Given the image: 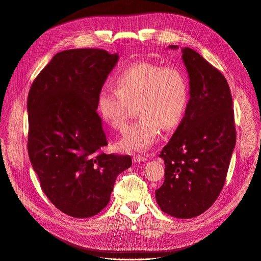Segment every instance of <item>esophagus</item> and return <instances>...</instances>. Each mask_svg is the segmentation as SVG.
<instances>
[{
    "mask_svg": "<svg viewBox=\"0 0 261 261\" xmlns=\"http://www.w3.org/2000/svg\"><path fill=\"white\" fill-rule=\"evenodd\" d=\"M132 160L134 163H140V162H145L146 158L143 156H140V155H136V156H133Z\"/></svg>",
    "mask_w": 261,
    "mask_h": 261,
    "instance_id": "1",
    "label": "esophagus"
}]
</instances>
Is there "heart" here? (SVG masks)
Wrapping results in <instances>:
<instances>
[{
  "label": "heart",
  "mask_w": 261,
  "mask_h": 261,
  "mask_svg": "<svg viewBox=\"0 0 261 261\" xmlns=\"http://www.w3.org/2000/svg\"><path fill=\"white\" fill-rule=\"evenodd\" d=\"M115 88L104 87L97 96V110L116 130L125 129L128 104L135 102L139 117L118 145L124 152H144L157 142L161 129L176 128L187 111L190 88L186 73L175 66L140 62L123 68L115 77Z\"/></svg>",
  "instance_id": "1"
}]
</instances>
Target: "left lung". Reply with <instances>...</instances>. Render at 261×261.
I'll return each mask as SVG.
<instances>
[{
	"label": "left lung",
	"mask_w": 261,
	"mask_h": 261,
	"mask_svg": "<svg viewBox=\"0 0 261 261\" xmlns=\"http://www.w3.org/2000/svg\"><path fill=\"white\" fill-rule=\"evenodd\" d=\"M181 53L190 99L184 120L160 153L165 179L156 190V200L162 212L189 219L205 212L220 195L237 133L224 75L195 50L182 47Z\"/></svg>",
	"instance_id": "1"
}]
</instances>
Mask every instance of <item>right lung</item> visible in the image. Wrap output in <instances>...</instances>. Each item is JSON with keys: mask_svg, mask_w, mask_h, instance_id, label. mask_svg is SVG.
Masks as SVG:
<instances>
[{"mask_svg": "<svg viewBox=\"0 0 261 261\" xmlns=\"http://www.w3.org/2000/svg\"><path fill=\"white\" fill-rule=\"evenodd\" d=\"M99 48L57 54L33 82L28 96V152L41 189L74 218H89L109 202L129 155L105 154L107 138L97 96L118 63Z\"/></svg>", "mask_w": 261, "mask_h": 261, "instance_id": "1", "label": "right lung"}]
</instances>
